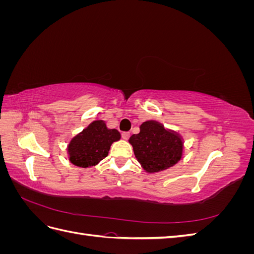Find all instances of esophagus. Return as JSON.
<instances>
[{"label": "esophagus", "instance_id": "1", "mask_svg": "<svg viewBox=\"0 0 254 254\" xmlns=\"http://www.w3.org/2000/svg\"><path fill=\"white\" fill-rule=\"evenodd\" d=\"M129 135H130V133H129L128 131H123V132H122V137H123V139H124V140H127L128 137H129Z\"/></svg>", "mask_w": 254, "mask_h": 254}]
</instances>
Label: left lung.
<instances>
[{
    "instance_id": "1",
    "label": "left lung",
    "mask_w": 254,
    "mask_h": 254,
    "mask_svg": "<svg viewBox=\"0 0 254 254\" xmlns=\"http://www.w3.org/2000/svg\"><path fill=\"white\" fill-rule=\"evenodd\" d=\"M128 142L131 144L142 170L148 174L173 167L184 153L183 136L155 120L143 122L140 132L132 134Z\"/></svg>"
}]
</instances>
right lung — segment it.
I'll return each instance as SVG.
<instances>
[{"label":"right lung","mask_w":254,"mask_h":254,"mask_svg":"<svg viewBox=\"0 0 254 254\" xmlns=\"http://www.w3.org/2000/svg\"><path fill=\"white\" fill-rule=\"evenodd\" d=\"M120 140L119 130L108 128L103 120L93 121L68 141L67 159L81 168L95 166L108 156L111 145Z\"/></svg>","instance_id":"1"}]
</instances>
